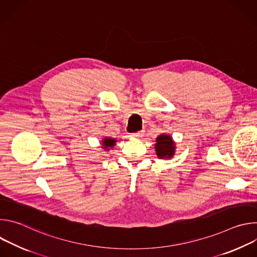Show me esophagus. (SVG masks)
I'll list each match as a JSON object with an SVG mask.
<instances>
[{
	"label": "esophagus",
	"instance_id": "obj_1",
	"mask_svg": "<svg viewBox=\"0 0 257 257\" xmlns=\"http://www.w3.org/2000/svg\"><path fill=\"white\" fill-rule=\"evenodd\" d=\"M143 134H144V131H138V132H136V133H132L131 134V137H134V138H139V137H142L143 136Z\"/></svg>",
	"mask_w": 257,
	"mask_h": 257
}]
</instances>
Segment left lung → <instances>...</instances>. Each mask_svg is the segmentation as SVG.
<instances>
[{"instance_id":"8db88e82","label":"left lung","mask_w":257,"mask_h":257,"mask_svg":"<svg viewBox=\"0 0 257 257\" xmlns=\"http://www.w3.org/2000/svg\"><path fill=\"white\" fill-rule=\"evenodd\" d=\"M155 149L159 159H172L175 155V142L170 135L161 134L157 137Z\"/></svg>"}]
</instances>
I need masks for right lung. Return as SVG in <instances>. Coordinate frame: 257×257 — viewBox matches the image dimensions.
<instances>
[{
  "label": "right lung",
  "mask_w": 257,
  "mask_h": 257,
  "mask_svg": "<svg viewBox=\"0 0 257 257\" xmlns=\"http://www.w3.org/2000/svg\"><path fill=\"white\" fill-rule=\"evenodd\" d=\"M102 148L105 150V151H108L109 148H114L115 144H116V139L114 138H108V137H105L102 139Z\"/></svg>",
  "instance_id": "1"
}]
</instances>
